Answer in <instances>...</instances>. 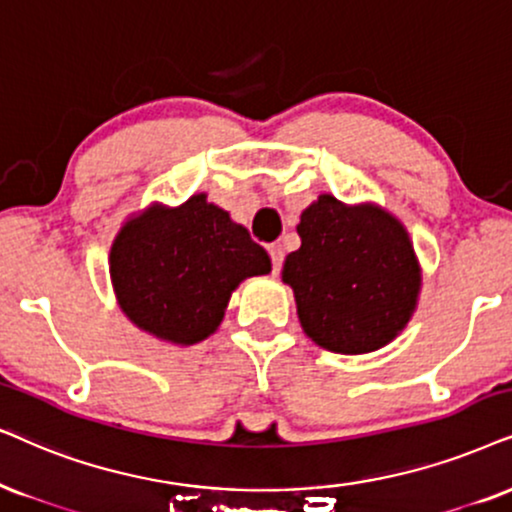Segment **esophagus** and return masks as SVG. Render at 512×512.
<instances>
[{"instance_id":"esophagus-1","label":"esophagus","mask_w":512,"mask_h":512,"mask_svg":"<svg viewBox=\"0 0 512 512\" xmlns=\"http://www.w3.org/2000/svg\"><path fill=\"white\" fill-rule=\"evenodd\" d=\"M267 250L271 257V269H274V274H278V271H281V264H283V248L278 243H271Z\"/></svg>"}]
</instances>
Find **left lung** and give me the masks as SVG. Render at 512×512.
I'll return each instance as SVG.
<instances>
[{
  "instance_id": "obj_1",
  "label": "left lung",
  "mask_w": 512,
  "mask_h": 512,
  "mask_svg": "<svg viewBox=\"0 0 512 512\" xmlns=\"http://www.w3.org/2000/svg\"><path fill=\"white\" fill-rule=\"evenodd\" d=\"M300 250L283 262L297 316L316 345L364 354L397 338L420 290L416 252L397 219L319 196L302 212Z\"/></svg>"
}]
</instances>
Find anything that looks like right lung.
I'll return each instance as SVG.
<instances>
[{
  "label": "right lung",
  "instance_id": "obj_1",
  "mask_svg": "<svg viewBox=\"0 0 512 512\" xmlns=\"http://www.w3.org/2000/svg\"><path fill=\"white\" fill-rule=\"evenodd\" d=\"M269 271L267 250L205 193L129 219L111 248L122 312L141 331L177 345L215 333L238 283Z\"/></svg>",
  "mask_w": 512,
  "mask_h": 512
}]
</instances>
